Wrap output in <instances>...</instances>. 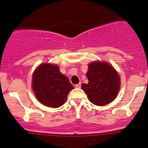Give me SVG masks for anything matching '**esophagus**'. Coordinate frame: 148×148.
<instances>
[{
	"mask_svg": "<svg viewBox=\"0 0 148 148\" xmlns=\"http://www.w3.org/2000/svg\"><path fill=\"white\" fill-rule=\"evenodd\" d=\"M81 83H79V84L75 85V88H81Z\"/></svg>",
	"mask_w": 148,
	"mask_h": 148,
	"instance_id": "34e87169",
	"label": "esophagus"
}]
</instances>
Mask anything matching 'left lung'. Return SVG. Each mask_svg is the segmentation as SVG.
Instances as JSON below:
<instances>
[{
	"label": "left lung",
	"mask_w": 148,
	"mask_h": 148,
	"mask_svg": "<svg viewBox=\"0 0 148 148\" xmlns=\"http://www.w3.org/2000/svg\"><path fill=\"white\" fill-rule=\"evenodd\" d=\"M86 76L88 84H83L81 88L93 104L103 106L116 98L120 80L113 66L105 62H92L88 64Z\"/></svg>",
	"instance_id": "left-lung-1"
}]
</instances>
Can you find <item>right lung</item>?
Returning a JSON list of instances; mask_svg holds the SVG:
<instances>
[{
	"label": "right lung",
	"mask_w": 148,
	"mask_h": 148,
	"mask_svg": "<svg viewBox=\"0 0 148 148\" xmlns=\"http://www.w3.org/2000/svg\"><path fill=\"white\" fill-rule=\"evenodd\" d=\"M32 87L35 97L45 106L58 108L67 99L74 89L68 78L60 72L57 64L43 63L35 69Z\"/></svg>",
	"instance_id": "1"
}]
</instances>
